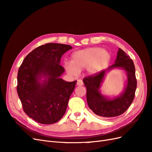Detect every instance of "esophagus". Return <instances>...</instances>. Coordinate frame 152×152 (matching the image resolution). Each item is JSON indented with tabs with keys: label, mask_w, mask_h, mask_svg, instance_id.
<instances>
[{
	"label": "esophagus",
	"mask_w": 152,
	"mask_h": 152,
	"mask_svg": "<svg viewBox=\"0 0 152 152\" xmlns=\"http://www.w3.org/2000/svg\"><path fill=\"white\" fill-rule=\"evenodd\" d=\"M83 84H84L83 81H82L81 79H79V80H77V85L78 86H82Z\"/></svg>",
	"instance_id": "obj_1"
}]
</instances>
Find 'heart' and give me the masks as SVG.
<instances>
[{"label": "heart", "mask_w": 152, "mask_h": 152, "mask_svg": "<svg viewBox=\"0 0 152 152\" xmlns=\"http://www.w3.org/2000/svg\"><path fill=\"white\" fill-rule=\"evenodd\" d=\"M110 59L108 50L100 48H89L73 53L71 63H65V66L66 71L73 75H77L79 70L86 68L91 74H96L108 65Z\"/></svg>", "instance_id": "heart-1"}]
</instances>
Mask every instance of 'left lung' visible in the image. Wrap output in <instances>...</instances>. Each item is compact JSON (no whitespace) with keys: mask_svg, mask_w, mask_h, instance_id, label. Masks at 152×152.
<instances>
[{"mask_svg":"<svg viewBox=\"0 0 152 152\" xmlns=\"http://www.w3.org/2000/svg\"><path fill=\"white\" fill-rule=\"evenodd\" d=\"M114 67H122L127 72L128 84L124 92L120 96L113 100H108L100 93L99 89L105 73ZM83 82L87 88V104L95 114L103 117L121 115L130 107L134 98L137 80L134 63L129 55L119 48L114 64L107 70L85 77Z\"/></svg>","mask_w":152,"mask_h":152,"instance_id":"left-lung-1","label":"left lung"}]
</instances>
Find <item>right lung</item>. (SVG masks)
Here are the masks:
<instances>
[{"instance_id":"right-lung-1","label":"right lung","mask_w":152,"mask_h":152,"mask_svg":"<svg viewBox=\"0 0 152 152\" xmlns=\"http://www.w3.org/2000/svg\"><path fill=\"white\" fill-rule=\"evenodd\" d=\"M72 49L66 44L48 43L35 48L24 59L18 70L17 92L23 109L30 118L42 124L59 121L65 114L77 80L59 78L65 68L61 58ZM47 79L39 82L41 76Z\"/></svg>"}]
</instances>
